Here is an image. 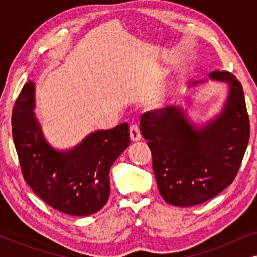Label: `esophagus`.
Wrapping results in <instances>:
<instances>
[{"label":"esophagus","instance_id":"1","mask_svg":"<svg viewBox=\"0 0 257 257\" xmlns=\"http://www.w3.org/2000/svg\"><path fill=\"white\" fill-rule=\"evenodd\" d=\"M130 139H131V142H138L142 139V133H140V130L137 125L130 126Z\"/></svg>","mask_w":257,"mask_h":257}]
</instances>
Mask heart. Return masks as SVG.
Masks as SVG:
<instances>
[{
  "label": "heart",
  "instance_id": "obj_1",
  "mask_svg": "<svg viewBox=\"0 0 257 257\" xmlns=\"http://www.w3.org/2000/svg\"><path fill=\"white\" fill-rule=\"evenodd\" d=\"M164 94L163 93H160V92H158V93H156L154 94V96L151 98L150 99V101H149V105H150V107H152V108H159L160 106H163V104H164Z\"/></svg>",
  "mask_w": 257,
  "mask_h": 257
}]
</instances>
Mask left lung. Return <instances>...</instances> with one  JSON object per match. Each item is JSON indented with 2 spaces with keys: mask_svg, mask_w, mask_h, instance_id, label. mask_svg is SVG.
I'll return each mask as SVG.
<instances>
[{
  "mask_svg": "<svg viewBox=\"0 0 257 257\" xmlns=\"http://www.w3.org/2000/svg\"><path fill=\"white\" fill-rule=\"evenodd\" d=\"M208 77L228 86L221 111L208 121L195 125L180 105L144 113L140 120L158 189L165 201L177 207L200 205L227 188L236 177L250 136L241 83L220 70ZM186 103L191 100L186 98Z\"/></svg>",
  "mask_w": 257,
  "mask_h": 257,
  "instance_id": "1",
  "label": "left lung"
}]
</instances>
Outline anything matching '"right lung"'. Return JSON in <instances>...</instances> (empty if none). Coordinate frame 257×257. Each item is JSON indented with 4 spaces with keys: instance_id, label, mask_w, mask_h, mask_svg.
Listing matches in <instances>:
<instances>
[{
    "instance_id": "right-lung-1",
    "label": "right lung",
    "mask_w": 257,
    "mask_h": 257,
    "mask_svg": "<svg viewBox=\"0 0 257 257\" xmlns=\"http://www.w3.org/2000/svg\"><path fill=\"white\" fill-rule=\"evenodd\" d=\"M35 83L24 84L12 125L24 180L38 198L73 216L97 213L110 195V168L130 145L128 125L91 132L76 146L55 149L35 114Z\"/></svg>"
}]
</instances>
